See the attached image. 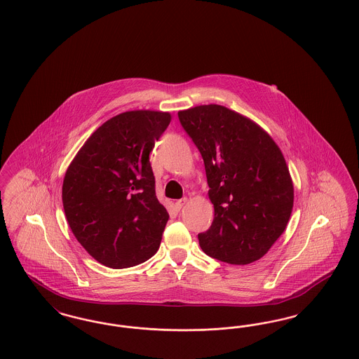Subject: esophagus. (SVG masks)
<instances>
[{
    "mask_svg": "<svg viewBox=\"0 0 359 359\" xmlns=\"http://www.w3.org/2000/svg\"><path fill=\"white\" fill-rule=\"evenodd\" d=\"M186 203H187V198H183V199H179V201L175 203V205H176L177 210H180Z\"/></svg>",
    "mask_w": 359,
    "mask_h": 359,
    "instance_id": "1",
    "label": "esophagus"
}]
</instances>
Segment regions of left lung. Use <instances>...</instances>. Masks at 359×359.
<instances>
[{
    "label": "left lung",
    "mask_w": 359,
    "mask_h": 359,
    "mask_svg": "<svg viewBox=\"0 0 359 359\" xmlns=\"http://www.w3.org/2000/svg\"><path fill=\"white\" fill-rule=\"evenodd\" d=\"M205 161L214 221L198 236L212 258L248 265L265 256L284 233L293 183L278 145L255 121L221 104L177 113Z\"/></svg>",
    "instance_id": "1"
}]
</instances>
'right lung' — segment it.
<instances>
[{
	"label": "right lung",
	"mask_w": 359,
	"mask_h": 359,
	"mask_svg": "<svg viewBox=\"0 0 359 359\" xmlns=\"http://www.w3.org/2000/svg\"><path fill=\"white\" fill-rule=\"evenodd\" d=\"M170 122L168 111L121 113L87 138L66 171L71 231L104 266H135L160 248L170 215L156 198L149 154Z\"/></svg>",
	"instance_id": "add662e5"
}]
</instances>
